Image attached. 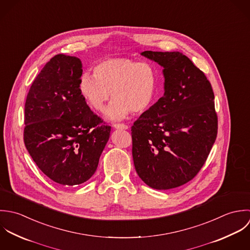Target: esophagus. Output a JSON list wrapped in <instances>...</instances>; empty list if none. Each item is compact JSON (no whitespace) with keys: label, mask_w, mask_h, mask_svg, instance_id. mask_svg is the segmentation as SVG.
I'll use <instances>...</instances> for the list:
<instances>
[{"label":"esophagus","mask_w":250,"mask_h":250,"mask_svg":"<svg viewBox=\"0 0 250 250\" xmlns=\"http://www.w3.org/2000/svg\"><path fill=\"white\" fill-rule=\"evenodd\" d=\"M113 126L117 129H127L128 128V125H126L125 124H114Z\"/></svg>","instance_id":"34e87169"}]
</instances>
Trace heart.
Here are the masks:
<instances>
[{
	"instance_id": "1",
	"label": "heart",
	"mask_w": 250,
	"mask_h": 250,
	"mask_svg": "<svg viewBox=\"0 0 250 250\" xmlns=\"http://www.w3.org/2000/svg\"><path fill=\"white\" fill-rule=\"evenodd\" d=\"M94 74L83 73L79 91L91 108L103 112L106 103L112 100L107 116L113 120L128 113L143 114L152 105L158 86V70L149 62L119 57L100 62Z\"/></svg>"
}]
</instances>
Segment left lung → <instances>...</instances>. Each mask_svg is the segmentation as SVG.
Returning a JSON list of instances; mask_svg holds the SVG:
<instances>
[{
    "mask_svg": "<svg viewBox=\"0 0 250 250\" xmlns=\"http://www.w3.org/2000/svg\"><path fill=\"white\" fill-rule=\"evenodd\" d=\"M142 55L163 66L165 93L131 126L133 162L146 185L171 189L199 173L214 144V95L205 73L182 53Z\"/></svg>",
    "mask_w": 250,
    "mask_h": 250,
    "instance_id": "8db88e82",
    "label": "left lung"
}]
</instances>
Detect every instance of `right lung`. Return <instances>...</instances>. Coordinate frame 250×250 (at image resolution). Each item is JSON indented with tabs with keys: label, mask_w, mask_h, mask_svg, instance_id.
I'll return each mask as SVG.
<instances>
[{
	"label": "right lung",
	"mask_w": 250,
	"mask_h": 250,
	"mask_svg": "<svg viewBox=\"0 0 250 250\" xmlns=\"http://www.w3.org/2000/svg\"><path fill=\"white\" fill-rule=\"evenodd\" d=\"M82 63L59 54L34 80L25 102L24 143L53 182L70 187L96 172L111 131L80 94Z\"/></svg>",
	"instance_id": "right-lung-1"
}]
</instances>
